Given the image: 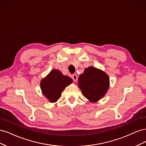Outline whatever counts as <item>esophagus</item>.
<instances>
[{
	"instance_id": "34e87169",
	"label": "esophagus",
	"mask_w": 146,
	"mask_h": 146,
	"mask_svg": "<svg viewBox=\"0 0 146 146\" xmlns=\"http://www.w3.org/2000/svg\"><path fill=\"white\" fill-rule=\"evenodd\" d=\"M72 78L73 79V80L74 82H76L77 80V79H78V77H77L76 74H73L72 76Z\"/></svg>"
}]
</instances>
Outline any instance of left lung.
<instances>
[{
	"label": "left lung",
	"mask_w": 146,
	"mask_h": 146,
	"mask_svg": "<svg viewBox=\"0 0 146 146\" xmlns=\"http://www.w3.org/2000/svg\"><path fill=\"white\" fill-rule=\"evenodd\" d=\"M110 85L108 75L94 67L86 68L78 77V86L83 94L92 102L101 99L107 93Z\"/></svg>",
	"instance_id": "8db88e82"
}]
</instances>
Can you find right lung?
I'll list each match as a JSON object with an SVG mask.
<instances>
[{
  "instance_id": "obj_1",
  "label": "right lung",
  "mask_w": 146,
  "mask_h": 146,
  "mask_svg": "<svg viewBox=\"0 0 146 146\" xmlns=\"http://www.w3.org/2000/svg\"><path fill=\"white\" fill-rule=\"evenodd\" d=\"M71 83L72 78L64 76L58 70L53 69L41 81L40 86L42 94L48 100L54 103L60 98L65 88Z\"/></svg>"
}]
</instances>
